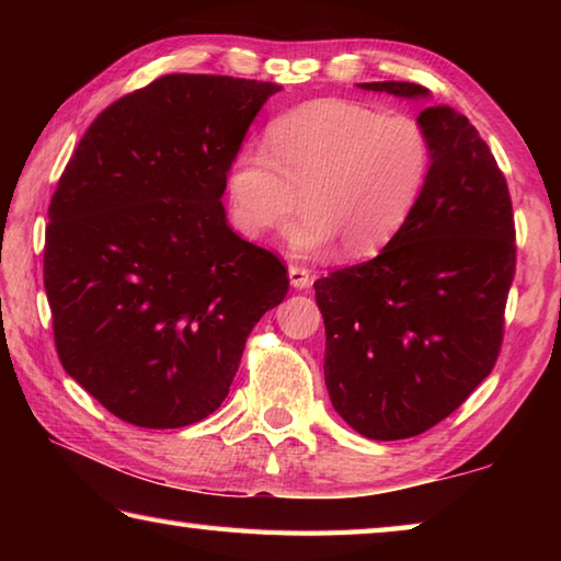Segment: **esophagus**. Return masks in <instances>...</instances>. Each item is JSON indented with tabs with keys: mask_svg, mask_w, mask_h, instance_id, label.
Masks as SVG:
<instances>
[{
	"mask_svg": "<svg viewBox=\"0 0 561 561\" xmlns=\"http://www.w3.org/2000/svg\"><path fill=\"white\" fill-rule=\"evenodd\" d=\"M289 282L294 289H307L311 282V274L307 267H299V264H291L289 267Z\"/></svg>",
	"mask_w": 561,
	"mask_h": 561,
	"instance_id": "1",
	"label": "esophagus"
}]
</instances>
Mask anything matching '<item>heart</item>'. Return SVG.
<instances>
[{
  "label": "heart",
  "instance_id": "heart-1",
  "mask_svg": "<svg viewBox=\"0 0 561 561\" xmlns=\"http://www.w3.org/2000/svg\"><path fill=\"white\" fill-rule=\"evenodd\" d=\"M433 148L405 113L348 99H317L272 121L264 153L244 150L230 173L234 222L247 237L291 227L297 252L339 242L346 257H371L411 220L428 185Z\"/></svg>",
  "mask_w": 561,
  "mask_h": 561
}]
</instances>
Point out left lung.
Returning <instances> with one entry per match:
<instances>
[{
  "instance_id": "8db88e82",
  "label": "left lung",
  "mask_w": 561,
  "mask_h": 561,
  "mask_svg": "<svg viewBox=\"0 0 561 561\" xmlns=\"http://www.w3.org/2000/svg\"><path fill=\"white\" fill-rule=\"evenodd\" d=\"M417 99L408 81L360 83ZM428 185L405 227L368 262L314 282L336 413L371 440L421 435L468 401L497 364L515 279L507 180L472 123L428 106Z\"/></svg>"
}]
</instances>
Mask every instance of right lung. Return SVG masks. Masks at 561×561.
<instances>
[{
  "label": "right lung",
  "instance_id": "add662e5",
  "mask_svg": "<svg viewBox=\"0 0 561 561\" xmlns=\"http://www.w3.org/2000/svg\"><path fill=\"white\" fill-rule=\"evenodd\" d=\"M282 87L168 73L111 103L49 205L44 287L76 383L140 428H183L230 393L247 336L289 291L277 254L227 225L220 197Z\"/></svg>",
  "mask_w": 561,
  "mask_h": 561
}]
</instances>
